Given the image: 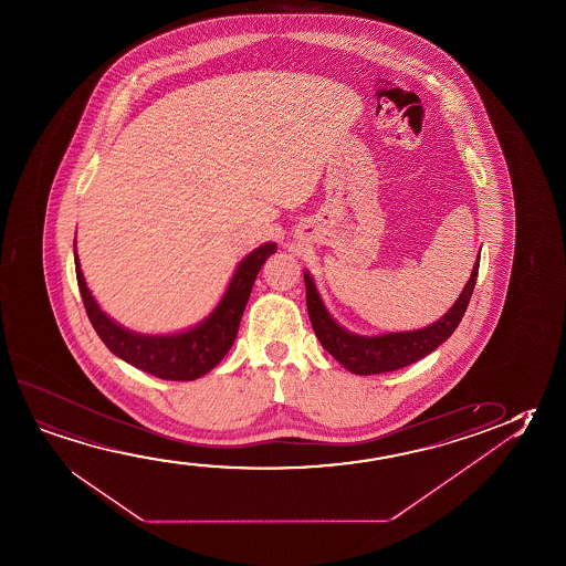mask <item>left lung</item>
<instances>
[{
    "instance_id": "left-lung-1",
    "label": "left lung",
    "mask_w": 566,
    "mask_h": 566,
    "mask_svg": "<svg viewBox=\"0 0 566 566\" xmlns=\"http://www.w3.org/2000/svg\"><path fill=\"white\" fill-rule=\"evenodd\" d=\"M479 261L474 262V269L470 274L467 286L461 296L454 302L451 310L426 329L408 331V333H388L378 337H358L340 325L333 322L327 314L322 297L315 290L314 280L305 272V300H307V314L314 325L315 335L323 348L331 357L337 358L340 365L350 370L353 375H382L391 373L403 366L418 363L419 358L433 353L441 343L449 339L452 331L459 327L462 315L469 307L470 296L476 286L479 279Z\"/></svg>"
}]
</instances>
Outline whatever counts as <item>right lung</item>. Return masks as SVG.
<instances>
[{"label":"right lung","instance_id":"add662e5","mask_svg":"<svg viewBox=\"0 0 566 566\" xmlns=\"http://www.w3.org/2000/svg\"><path fill=\"white\" fill-rule=\"evenodd\" d=\"M272 252H276V244L266 243L259 247L256 251H252L249 256H244V261L239 264L235 276L227 287L226 296L206 322H201L193 329L176 333V335H163V337L157 335L150 337V335H139V333L123 329L122 325L112 322L99 310L80 270L76 243H74V264H76V280H78L80 294H82L87 317L99 335V339L104 340L105 347L123 358L125 363L137 366L148 375L180 382V380H196L206 375L213 366H218L221 358L226 357L227 350L233 347L244 305L251 296L252 284Z\"/></svg>","mask_w":566,"mask_h":566}]
</instances>
